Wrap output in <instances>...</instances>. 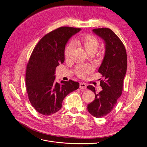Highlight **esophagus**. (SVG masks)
Here are the masks:
<instances>
[{"label": "esophagus", "mask_w": 147, "mask_h": 147, "mask_svg": "<svg viewBox=\"0 0 147 147\" xmlns=\"http://www.w3.org/2000/svg\"><path fill=\"white\" fill-rule=\"evenodd\" d=\"M79 88L80 89H86V84L85 83H82V82H80V85H79Z\"/></svg>", "instance_id": "obj_1"}]
</instances>
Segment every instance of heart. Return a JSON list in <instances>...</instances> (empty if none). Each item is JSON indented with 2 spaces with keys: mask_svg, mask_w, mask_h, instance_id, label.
Masks as SVG:
<instances>
[{
  "mask_svg": "<svg viewBox=\"0 0 147 147\" xmlns=\"http://www.w3.org/2000/svg\"><path fill=\"white\" fill-rule=\"evenodd\" d=\"M75 44L83 47L89 54H94L99 46V40L93 34H86L80 38H75L73 42L68 43L65 49L64 56L67 60H69L74 51ZM93 71V67L90 64L79 65L75 68V72L80 78H85Z\"/></svg>",
  "mask_w": 147,
  "mask_h": 147,
  "instance_id": "heart-1",
  "label": "heart"
}]
</instances>
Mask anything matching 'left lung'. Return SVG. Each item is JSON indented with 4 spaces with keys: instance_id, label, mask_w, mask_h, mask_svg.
<instances>
[{
    "instance_id": "8db88e82",
    "label": "left lung",
    "mask_w": 147,
    "mask_h": 147,
    "mask_svg": "<svg viewBox=\"0 0 147 147\" xmlns=\"http://www.w3.org/2000/svg\"><path fill=\"white\" fill-rule=\"evenodd\" d=\"M93 32L106 44L105 57L98 70L104 80H100L103 90L99 93L93 86H87L95 94L94 100L88 105V110L93 116L101 118L111 111L122 94L127 57L123 43L111 30L98 28L93 29Z\"/></svg>"
}]
</instances>
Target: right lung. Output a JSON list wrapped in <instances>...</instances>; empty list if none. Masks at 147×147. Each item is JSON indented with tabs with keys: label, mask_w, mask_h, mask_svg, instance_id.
<instances>
[{
	"label": "right lung",
	"mask_w": 147,
	"mask_h": 147,
	"mask_svg": "<svg viewBox=\"0 0 147 147\" xmlns=\"http://www.w3.org/2000/svg\"><path fill=\"white\" fill-rule=\"evenodd\" d=\"M81 29L61 27L45 34L32 51L26 72L28 97L32 106L44 116L59 111L69 93L78 89L79 84L72 80L55 82L57 66L65 60V47L68 40Z\"/></svg>",
	"instance_id": "right-lung-1"
}]
</instances>
